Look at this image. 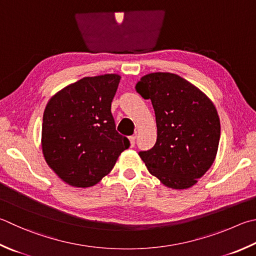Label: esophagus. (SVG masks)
Wrapping results in <instances>:
<instances>
[{"mask_svg": "<svg viewBox=\"0 0 256 256\" xmlns=\"http://www.w3.org/2000/svg\"><path fill=\"white\" fill-rule=\"evenodd\" d=\"M128 140H130V143H131V146H136V136H130Z\"/></svg>", "mask_w": 256, "mask_h": 256, "instance_id": "34e87169", "label": "esophagus"}]
</instances>
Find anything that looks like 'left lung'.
<instances>
[{
  "mask_svg": "<svg viewBox=\"0 0 256 256\" xmlns=\"http://www.w3.org/2000/svg\"><path fill=\"white\" fill-rule=\"evenodd\" d=\"M136 88L151 100L158 130L154 146L138 156L166 187H192L217 154L220 122L215 105L198 87L171 72L148 74Z\"/></svg>",
  "mask_w": 256,
  "mask_h": 256,
  "instance_id": "obj_1",
  "label": "left lung"
}]
</instances>
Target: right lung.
Wrapping results in <instances>:
<instances>
[{
	"label": "right lung",
	"instance_id": "obj_1",
	"mask_svg": "<svg viewBox=\"0 0 256 256\" xmlns=\"http://www.w3.org/2000/svg\"><path fill=\"white\" fill-rule=\"evenodd\" d=\"M120 76L84 77L51 97L42 118L44 160L72 187H92L110 172L128 138L115 130L110 106Z\"/></svg>",
	"mask_w": 256,
	"mask_h": 256
}]
</instances>
